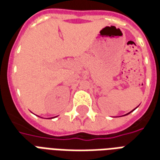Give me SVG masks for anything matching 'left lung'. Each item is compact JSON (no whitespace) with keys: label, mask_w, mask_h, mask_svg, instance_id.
<instances>
[{"label":"left lung","mask_w":160,"mask_h":160,"mask_svg":"<svg viewBox=\"0 0 160 160\" xmlns=\"http://www.w3.org/2000/svg\"><path fill=\"white\" fill-rule=\"evenodd\" d=\"M133 111H134V110H133ZM129 113H130V112H129ZM129 113H128V114H129ZM128 114H127V115H128Z\"/></svg>","instance_id":"left-lung-1"}]
</instances>
